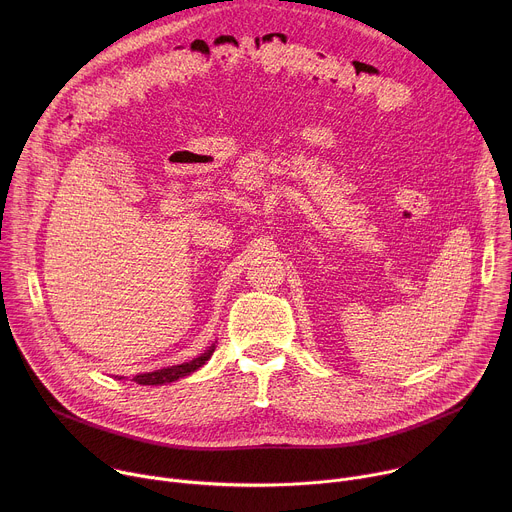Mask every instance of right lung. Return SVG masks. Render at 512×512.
Returning a JSON list of instances; mask_svg holds the SVG:
<instances>
[{
    "label": "right lung",
    "instance_id": "right-lung-1",
    "mask_svg": "<svg viewBox=\"0 0 512 512\" xmlns=\"http://www.w3.org/2000/svg\"><path fill=\"white\" fill-rule=\"evenodd\" d=\"M216 348V340L206 346L204 352H200L196 358L188 360V362H182V364H174V367H168V369H160V371H154V373H143V375H135L131 381H135L137 385H164V383H172V381H178L182 377H188L190 373L198 371L202 364L212 356Z\"/></svg>",
    "mask_w": 512,
    "mask_h": 512
}]
</instances>
